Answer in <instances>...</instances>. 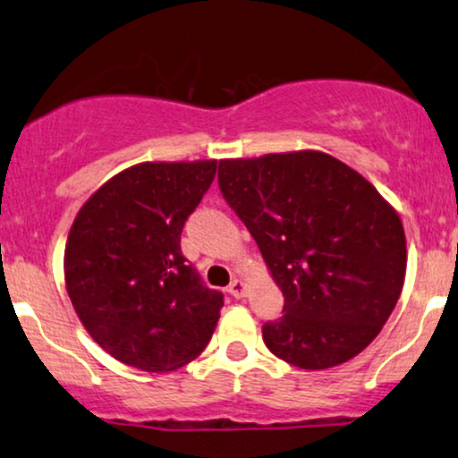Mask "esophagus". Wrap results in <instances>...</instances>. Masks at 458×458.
<instances>
[{
  "label": "esophagus",
  "instance_id": "obj_1",
  "mask_svg": "<svg viewBox=\"0 0 458 458\" xmlns=\"http://www.w3.org/2000/svg\"><path fill=\"white\" fill-rule=\"evenodd\" d=\"M229 294L233 296V299H242L243 294H246V284H243L242 280H233L229 284Z\"/></svg>",
  "mask_w": 458,
  "mask_h": 458
}]
</instances>
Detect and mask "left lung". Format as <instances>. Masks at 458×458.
Segmentation results:
<instances>
[{"label":"left lung","mask_w":458,"mask_h":458,"mask_svg":"<svg viewBox=\"0 0 458 458\" xmlns=\"http://www.w3.org/2000/svg\"><path fill=\"white\" fill-rule=\"evenodd\" d=\"M218 189L284 294L269 352L324 370L370 345L400 299L406 237L364 176L319 151L221 159Z\"/></svg>","instance_id":"obj_1"}]
</instances>
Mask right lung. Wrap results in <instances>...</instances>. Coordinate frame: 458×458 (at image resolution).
<instances>
[{
	"label": "right lung",
	"instance_id": "add662e5",
	"mask_svg": "<svg viewBox=\"0 0 458 458\" xmlns=\"http://www.w3.org/2000/svg\"><path fill=\"white\" fill-rule=\"evenodd\" d=\"M216 162L139 164L105 182L69 231L64 282L75 313L106 353L168 372L204 352L223 293L182 257L181 233Z\"/></svg>",
	"mask_w": 458,
	"mask_h": 458
}]
</instances>
